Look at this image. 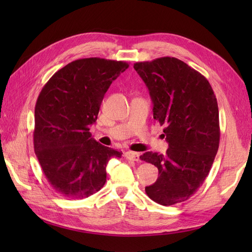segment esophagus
<instances>
[{
	"label": "esophagus",
	"instance_id": "34e87169",
	"mask_svg": "<svg viewBox=\"0 0 252 252\" xmlns=\"http://www.w3.org/2000/svg\"><path fill=\"white\" fill-rule=\"evenodd\" d=\"M126 158L132 160V161H140V154L134 153V152H126Z\"/></svg>",
	"mask_w": 252,
	"mask_h": 252
}]
</instances>
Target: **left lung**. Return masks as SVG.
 I'll return each instance as SVG.
<instances>
[{
	"label": "left lung",
	"mask_w": 252,
	"mask_h": 252,
	"mask_svg": "<svg viewBox=\"0 0 252 252\" xmlns=\"http://www.w3.org/2000/svg\"><path fill=\"white\" fill-rule=\"evenodd\" d=\"M154 104V119L164 126L165 155L147 152L140 157L156 165L157 181L145 187L162 206L189 199L209 174L220 143L215 92L200 72L174 57L134 63ZM163 135V136H164Z\"/></svg>",
	"instance_id": "1"
}]
</instances>
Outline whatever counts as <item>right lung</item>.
Instances as JSON below:
<instances>
[{
    "label": "right lung",
    "instance_id": "right-lung-1",
    "mask_svg": "<svg viewBox=\"0 0 252 252\" xmlns=\"http://www.w3.org/2000/svg\"><path fill=\"white\" fill-rule=\"evenodd\" d=\"M129 68L126 62L82 58L53 74L34 108L33 145L46 180L57 194L82 199L106 182V165L121 152L92 138L104 95Z\"/></svg>",
    "mask_w": 252,
    "mask_h": 252
}]
</instances>
